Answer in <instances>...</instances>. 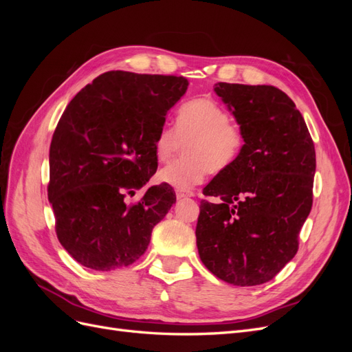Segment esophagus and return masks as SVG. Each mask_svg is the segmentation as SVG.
<instances>
[{
  "label": "esophagus",
  "mask_w": 352,
  "mask_h": 352,
  "mask_svg": "<svg viewBox=\"0 0 352 352\" xmlns=\"http://www.w3.org/2000/svg\"><path fill=\"white\" fill-rule=\"evenodd\" d=\"M188 197H194L192 190H176V198L177 199H184Z\"/></svg>",
  "instance_id": "34e87169"
}]
</instances>
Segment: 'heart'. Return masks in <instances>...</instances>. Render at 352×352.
Returning <instances> with one entry per match:
<instances>
[{
	"mask_svg": "<svg viewBox=\"0 0 352 352\" xmlns=\"http://www.w3.org/2000/svg\"><path fill=\"white\" fill-rule=\"evenodd\" d=\"M185 144V155L160 170V184L188 190L201 184L210 170L221 172L239 157L243 136L230 122L228 110L210 97H198L180 105L175 129L163 126L157 132L154 153L167 162Z\"/></svg>",
	"mask_w": 352,
	"mask_h": 352,
	"instance_id": "b5f03b06",
	"label": "heart"
}]
</instances>
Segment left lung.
Masks as SVG:
<instances>
[{
	"instance_id": "8db88e82",
	"label": "left lung",
	"mask_w": 352,
	"mask_h": 352,
	"mask_svg": "<svg viewBox=\"0 0 352 352\" xmlns=\"http://www.w3.org/2000/svg\"><path fill=\"white\" fill-rule=\"evenodd\" d=\"M243 136L239 157L204 188L195 235L201 261L236 286L272 280L298 251L311 211L314 144L294 101L270 85L219 82Z\"/></svg>"
}]
</instances>
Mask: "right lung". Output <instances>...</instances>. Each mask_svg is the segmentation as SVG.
<instances>
[{"instance_id":"add662e5","label":"right lung","mask_w":352,"mask_h":352,"mask_svg":"<svg viewBox=\"0 0 352 352\" xmlns=\"http://www.w3.org/2000/svg\"><path fill=\"white\" fill-rule=\"evenodd\" d=\"M188 85L182 76L109 72L63 113L50 146L48 199L60 243L85 267L135 263L176 202L167 185L148 188L138 204L126 197L155 173L157 132Z\"/></svg>"}]
</instances>
